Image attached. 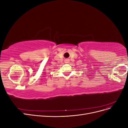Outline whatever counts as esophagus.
I'll return each instance as SVG.
<instances>
[{"label":"esophagus","mask_w":128,"mask_h":128,"mask_svg":"<svg viewBox=\"0 0 128 128\" xmlns=\"http://www.w3.org/2000/svg\"><path fill=\"white\" fill-rule=\"evenodd\" d=\"M65 61V62H66V63H68V62H69V60H68V59H66V60H65V61Z\"/></svg>","instance_id":"esophagus-1"}]
</instances>
